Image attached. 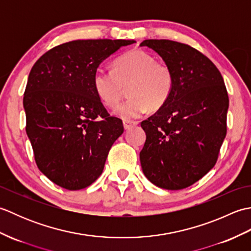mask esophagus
I'll return each instance as SVG.
<instances>
[{"label": "esophagus", "instance_id": "esophagus-1", "mask_svg": "<svg viewBox=\"0 0 251 251\" xmlns=\"http://www.w3.org/2000/svg\"><path fill=\"white\" fill-rule=\"evenodd\" d=\"M137 124H138V123L135 122V121H124V122H123V125H124V128L126 130L132 128V127H135Z\"/></svg>", "mask_w": 251, "mask_h": 251}]
</instances>
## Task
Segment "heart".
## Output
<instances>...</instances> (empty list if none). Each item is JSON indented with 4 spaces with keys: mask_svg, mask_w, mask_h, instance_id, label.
I'll use <instances>...</instances> for the list:
<instances>
[{
    "mask_svg": "<svg viewBox=\"0 0 251 251\" xmlns=\"http://www.w3.org/2000/svg\"><path fill=\"white\" fill-rule=\"evenodd\" d=\"M93 84L99 99L111 109L116 108L127 86L130 98L117 106L115 114L132 120L167 102L175 87V75L168 63L155 61L142 50H132L116 58L112 70L98 68Z\"/></svg>",
    "mask_w": 251,
    "mask_h": 251,
    "instance_id": "b5f03b06",
    "label": "heart"
}]
</instances>
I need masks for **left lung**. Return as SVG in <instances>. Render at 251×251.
Returning a JSON list of instances; mask_svg holds the SVG:
<instances>
[{"mask_svg": "<svg viewBox=\"0 0 251 251\" xmlns=\"http://www.w3.org/2000/svg\"><path fill=\"white\" fill-rule=\"evenodd\" d=\"M172 67L175 87L156 113L141 122L147 139L142 172L158 188L181 190L215 166L226 135L228 96L221 73L201 51L179 42L146 40Z\"/></svg>", "mask_w": 251, "mask_h": 251, "instance_id": "1", "label": "left lung"}]
</instances>
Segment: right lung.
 I'll return each instance as SVG.
<instances>
[{
	"mask_svg": "<svg viewBox=\"0 0 251 251\" xmlns=\"http://www.w3.org/2000/svg\"><path fill=\"white\" fill-rule=\"evenodd\" d=\"M132 40H76L46 51L32 67L24 95L25 131L37 167L63 189L87 188L102 174L124 132L95 92V71Z\"/></svg>",
	"mask_w": 251,
	"mask_h": 251,
	"instance_id": "1",
	"label": "right lung"
}]
</instances>
